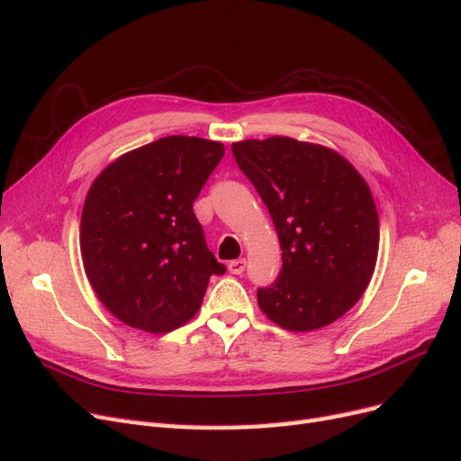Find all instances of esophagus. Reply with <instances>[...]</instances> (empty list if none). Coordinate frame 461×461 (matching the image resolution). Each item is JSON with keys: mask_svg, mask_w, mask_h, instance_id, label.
Returning a JSON list of instances; mask_svg holds the SVG:
<instances>
[{"mask_svg": "<svg viewBox=\"0 0 461 461\" xmlns=\"http://www.w3.org/2000/svg\"><path fill=\"white\" fill-rule=\"evenodd\" d=\"M244 269H246V259L244 258L242 259H234V261L229 263V271L232 275H240V273H244Z\"/></svg>", "mask_w": 461, "mask_h": 461, "instance_id": "obj_1", "label": "esophagus"}]
</instances>
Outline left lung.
I'll use <instances>...</instances> for the list:
<instances>
[{
    "label": "left lung",
    "mask_w": 461,
    "mask_h": 461,
    "mask_svg": "<svg viewBox=\"0 0 461 461\" xmlns=\"http://www.w3.org/2000/svg\"><path fill=\"white\" fill-rule=\"evenodd\" d=\"M230 148L283 249L281 275L258 290L259 310L292 332L334 323L364 296L379 256V213L366 178L339 151L296 138Z\"/></svg>",
    "instance_id": "left-lung-1"
}]
</instances>
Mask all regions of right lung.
I'll list each match as a JSON object with an SVG mask.
<instances>
[{
  "mask_svg": "<svg viewBox=\"0 0 461 461\" xmlns=\"http://www.w3.org/2000/svg\"><path fill=\"white\" fill-rule=\"evenodd\" d=\"M225 156L221 142L165 136L122 153L94 178L80 217V254L95 296L124 325L169 332L198 313L209 252L192 203Z\"/></svg>",
  "mask_w": 461,
  "mask_h": 461,
  "instance_id": "1",
  "label": "right lung"
}]
</instances>
